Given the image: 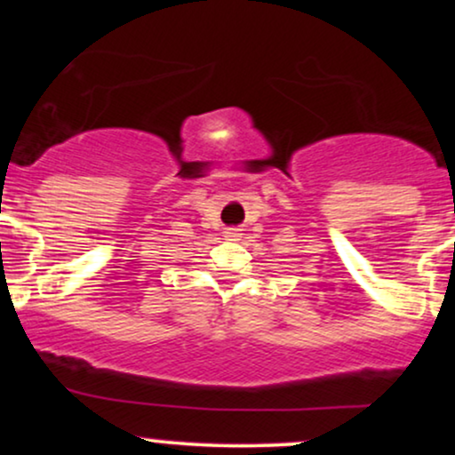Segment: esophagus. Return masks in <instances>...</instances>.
<instances>
[{"label":"esophagus","instance_id":"obj_1","mask_svg":"<svg viewBox=\"0 0 455 455\" xmlns=\"http://www.w3.org/2000/svg\"><path fill=\"white\" fill-rule=\"evenodd\" d=\"M224 237H227V239H239V237H242V233H239V228H228Z\"/></svg>","mask_w":455,"mask_h":455}]
</instances>
